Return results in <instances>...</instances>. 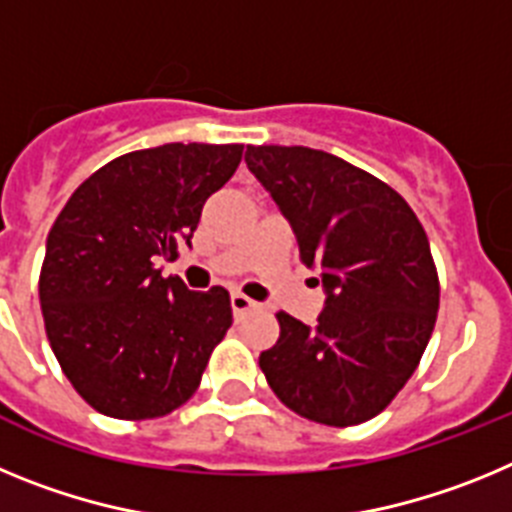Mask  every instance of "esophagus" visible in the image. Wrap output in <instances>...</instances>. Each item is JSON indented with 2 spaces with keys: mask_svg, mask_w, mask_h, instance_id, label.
<instances>
[{
  "mask_svg": "<svg viewBox=\"0 0 512 512\" xmlns=\"http://www.w3.org/2000/svg\"><path fill=\"white\" fill-rule=\"evenodd\" d=\"M230 305H233L235 318H243L248 310H253V307H256V302H253L251 297L241 295V292H233V297H230Z\"/></svg>",
  "mask_w": 512,
  "mask_h": 512,
  "instance_id": "1",
  "label": "esophagus"
}]
</instances>
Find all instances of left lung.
Returning <instances> with one entry per match:
<instances>
[{"label": "left lung", "instance_id": "8db88e82", "mask_svg": "<svg viewBox=\"0 0 512 512\" xmlns=\"http://www.w3.org/2000/svg\"><path fill=\"white\" fill-rule=\"evenodd\" d=\"M246 164L325 289L315 325L277 312L279 338L261 351V372L302 418L366 423L395 400L431 341L441 287L428 235L395 189L333 153L248 146Z\"/></svg>", "mask_w": 512, "mask_h": 512}]
</instances>
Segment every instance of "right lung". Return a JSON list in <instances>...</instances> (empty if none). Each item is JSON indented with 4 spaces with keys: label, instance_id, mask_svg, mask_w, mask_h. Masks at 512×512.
I'll return each instance as SVG.
<instances>
[{
    "label": "right lung",
    "instance_id": "obj_1",
    "mask_svg": "<svg viewBox=\"0 0 512 512\" xmlns=\"http://www.w3.org/2000/svg\"><path fill=\"white\" fill-rule=\"evenodd\" d=\"M243 146L166 143L115 158L56 217L40 269L45 333L63 374L97 413L161 418L200 387L233 325L223 287L189 292L161 277L200 223Z\"/></svg>",
    "mask_w": 512,
    "mask_h": 512
}]
</instances>
